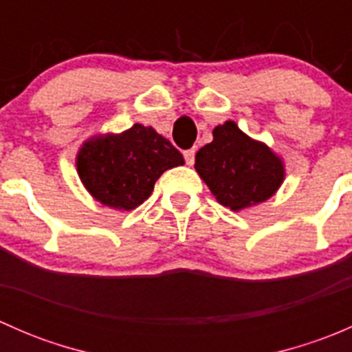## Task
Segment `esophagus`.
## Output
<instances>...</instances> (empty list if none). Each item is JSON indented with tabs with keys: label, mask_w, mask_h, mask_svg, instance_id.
I'll list each match as a JSON object with an SVG mask.
<instances>
[{
	"label": "esophagus",
	"mask_w": 352,
	"mask_h": 352,
	"mask_svg": "<svg viewBox=\"0 0 352 352\" xmlns=\"http://www.w3.org/2000/svg\"><path fill=\"white\" fill-rule=\"evenodd\" d=\"M184 158H186V163L187 165H194V158H196V150H187V151H184Z\"/></svg>",
	"instance_id": "1"
}]
</instances>
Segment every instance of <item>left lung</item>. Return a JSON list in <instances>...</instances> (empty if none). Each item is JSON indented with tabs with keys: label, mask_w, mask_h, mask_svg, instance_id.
<instances>
[{
	"label": "left lung",
	"mask_w": 352,
	"mask_h": 352,
	"mask_svg": "<svg viewBox=\"0 0 352 352\" xmlns=\"http://www.w3.org/2000/svg\"><path fill=\"white\" fill-rule=\"evenodd\" d=\"M196 170L219 204L232 211L264 202L285 179L281 160L233 120L214 127L211 143L197 151Z\"/></svg>",
	"instance_id": "8db88e82"
}]
</instances>
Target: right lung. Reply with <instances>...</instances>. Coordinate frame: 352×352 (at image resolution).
Segmentation results:
<instances>
[{"instance_id":"right-lung-1","label":"right lung","mask_w":352,"mask_h":352,"mask_svg":"<svg viewBox=\"0 0 352 352\" xmlns=\"http://www.w3.org/2000/svg\"><path fill=\"white\" fill-rule=\"evenodd\" d=\"M184 165V156L153 127L134 124L122 134L94 138L78 153V175L109 208H138L153 192L165 170Z\"/></svg>"}]
</instances>
